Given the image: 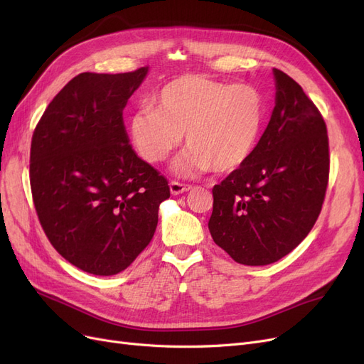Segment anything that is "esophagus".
Masks as SVG:
<instances>
[{
	"label": "esophagus",
	"instance_id": "obj_1",
	"mask_svg": "<svg viewBox=\"0 0 364 364\" xmlns=\"http://www.w3.org/2000/svg\"><path fill=\"white\" fill-rule=\"evenodd\" d=\"M191 190V185H186V183H181V182H176V181H171L170 182V191L173 196H179V194H183L186 191Z\"/></svg>",
	"mask_w": 364,
	"mask_h": 364
}]
</instances>
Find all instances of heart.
Segmentation results:
<instances>
[{"mask_svg":"<svg viewBox=\"0 0 364 364\" xmlns=\"http://www.w3.org/2000/svg\"><path fill=\"white\" fill-rule=\"evenodd\" d=\"M266 118V103L257 86L226 85L205 75L186 74L164 85L127 121V135L138 156L149 164L170 158L185 135L188 147L176 162L181 176L213 168H238L255 149Z\"/></svg>","mask_w":364,"mask_h":364,"instance_id":"heart-1","label":"heart"}]
</instances>
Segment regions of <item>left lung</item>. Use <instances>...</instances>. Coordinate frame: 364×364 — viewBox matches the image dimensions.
<instances>
[{
    "mask_svg": "<svg viewBox=\"0 0 364 364\" xmlns=\"http://www.w3.org/2000/svg\"><path fill=\"white\" fill-rule=\"evenodd\" d=\"M277 105L245 164L213 188L209 232L245 266L290 253L322 211L329 178L326 124L301 85L273 70Z\"/></svg>",
    "mask_w": 364,
    "mask_h": 364,
    "instance_id": "1",
    "label": "left lung"
}]
</instances>
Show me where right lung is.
<instances>
[{"label":"right lung","instance_id":"right-lung-1","mask_svg":"<svg viewBox=\"0 0 364 364\" xmlns=\"http://www.w3.org/2000/svg\"><path fill=\"white\" fill-rule=\"evenodd\" d=\"M147 67L82 73L53 98L33 132L30 186L53 247L83 272L127 269L158 226L168 182L129 144L123 109Z\"/></svg>","mask_w":364,"mask_h":364}]
</instances>
